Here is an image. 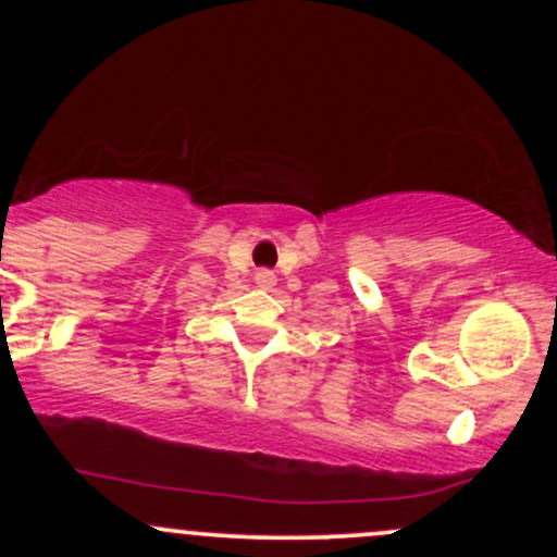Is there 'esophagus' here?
Instances as JSON below:
<instances>
[{
    "label": "esophagus",
    "mask_w": 557,
    "mask_h": 557,
    "mask_svg": "<svg viewBox=\"0 0 557 557\" xmlns=\"http://www.w3.org/2000/svg\"><path fill=\"white\" fill-rule=\"evenodd\" d=\"M274 283H277V277H274L272 270H259L257 272V285L259 287H272Z\"/></svg>",
    "instance_id": "esophagus-1"
}]
</instances>
